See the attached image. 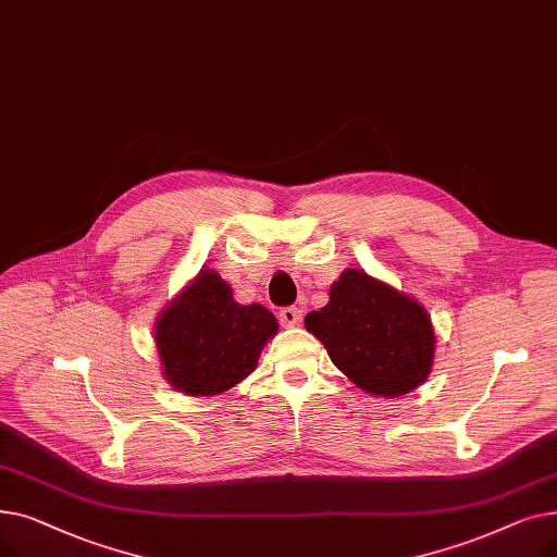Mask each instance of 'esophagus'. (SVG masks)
Returning <instances> with one entry per match:
<instances>
[{"mask_svg": "<svg viewBox=\"0 0 557 557\" xmlns=\"http://www.w3.org/2000/svg\"><path fill=\"white\" fill-rule=\"evenodd\" d=\"M280 320H282L284 327H296L302 320V309L300 307H284L280 311Z\"/></svg>", "mask_w": 557, "mask_h": 557, "instance_id": "1", "label": "esophagus"}]
</instances>
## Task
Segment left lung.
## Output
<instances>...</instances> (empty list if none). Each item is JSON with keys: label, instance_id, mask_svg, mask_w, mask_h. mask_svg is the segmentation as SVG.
<instances>
[{"label": "left lung", "instance_id": "8db88e82", "mask_svg": "<svg viewBox=\"0 0 557 557\" xmlns=\"http://www.w3.org/2000/svg\"><path fill=\"white\" fill-rule=\"evenodd\" d=\"M349 382L376 397H399L431 372L435 334L426 309L366 271L347 269L330 302L305 318Z\"/></svg>", "mask_w": 557, "mask_h": 557}]
</instances>
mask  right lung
Returning a JSON list of instances; mask_svg holds the SVG:
<instances>
[{
  "instance_id": "obj_1",
  "label": "right lung",
  "mask_w": 557,
  "mask_h": 557,
  "mask_svg": "<svg viewBox=\"0 0 557 557\" xmlns=\"http://www.w3.org/2000/svg\"><path fill=\"white\" fill-rule=\"evenodd\" d=\"M275 334V315L261 305L234 302L230 284L212 269H202L156 323L164 379L191 397L237 386Z\"/></svg>"
}]
</instances>
